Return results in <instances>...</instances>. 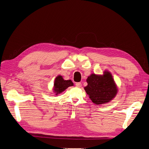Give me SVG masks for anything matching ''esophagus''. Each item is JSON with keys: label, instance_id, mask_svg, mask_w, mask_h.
Masks as SVG:
<instances>
[{"label": "esophagus", "instance_id": "34e87169", "mask_svg": "<svg viewBox=\"0 0 149 149\" xmlns=\"http://www.w3.org/2000/svg\"><path fill=\"white\" fill-rule=\"evenodd\" d=\"M75 86H76L77 87L80 88V87L81 86V83H75Z\"/></svg>", "mask_w": 149, "mask_h": 149}]
</instances>
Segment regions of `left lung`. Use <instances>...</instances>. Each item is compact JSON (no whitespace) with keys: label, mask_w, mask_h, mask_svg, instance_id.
Listing matches in <instances>:
<instances>
[{"label":"left lung","mask_w":149,"mask_h":149,"mask_svg":"<svg viewBox=\"0 0 149 149\" xmlns=\"http://www.w3.org/2000/svg\"><path fill=\"white\" fill-rule=\"evenodd\" d=\"M85 90L92 102L101 105L111 100L118 93V89L111 74L105 71L103 75L93 74L86 80Z\"/></svg>","instance_id":"obj_1"}]
</instances>
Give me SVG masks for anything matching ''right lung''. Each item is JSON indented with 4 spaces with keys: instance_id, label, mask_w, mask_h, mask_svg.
<instances>
[{
    "instance_id": "add662e5",
    "label": "right lung",
    "mask_w": 149,
    "mask_h": 149,
    "mask_svg": "<svg viewBox=\"0 0 149 149\" xmlns=\"http://www.w3.org/2000/svg\"><path fill=\"white\" fill-rule=\"evenodd\" d=\"M73 83L70 80H64L62 76L58 75L56 77L54 82V91L55 94L57 95L67 89L68 87L73 86Z\"/></svg>"
}]
</instances>
